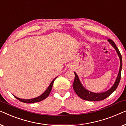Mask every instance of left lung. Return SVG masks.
I'll list each match as a JSON object with an SVG mask.
<instances>
[{"instance_id": "8db88e82", "label": "left lung", "mask_w": 126, "mask_h": 126, "mask_svg": "<svg viewBox=\"0 0 126 126\" xmlns=\"http://www.w3.org/2000/svg\"><path fill=\"white\" fill-rule=\"evenodd\" d=\"M108 41L111 44V45L115 48L116 50L117 53H118L119 57L120 58V69L119 72L118 77H117L116 81H115V84L113 85L110 88L109 90L106 91L105 92L100 93V94H96V93L91 92L90 91L87 90L83 87V86L81 85V82L79 80V79L78 76H77V74L74 72L75 73V80H74L73 84V88L74 91L76 92L77 95H78L80 98L84 100H88V101H100L106 99L108 97L113 91L116 90V89L118 87V86L119 84L120 78H121V71H122V55L120 54L119 50L118 48L117 47L116 44L115 42L111 39H108Z\"/></svg>"}]
</instances>
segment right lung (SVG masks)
<instances>
[{"label":"right lung","instance_id":"right-lung-1","mask_svg":"<svg viewBox=\"0 0 126 126\" xmlns=\"http://www.w3.org/2000/svg\"><path fill=\"white\" fill-rule=\"evenodd\" d=\"M57 79V77H56L54 80H53L51 82L50 84V85L49 86V87L47 88V89H46L45 92L44 94H41V96H38V97H36V98H34V99H27V100H25V99H20V98H18L16 97V96H14V97L16 98L18 100H19L20 101H22V102L23 103H37V102H39V101L43 100L45 99L46 98H47L48 97V96L49 95L51 91V89H52V87H53V82H54V81L56 80Z\"/></svg>","mask_w":126,"mask_h":126}]
</instances>
